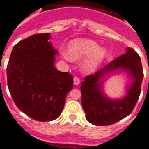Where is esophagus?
<instances>
[{"label":"esophagus","mask_w":149,"mask_h":149,"mask_svg":"<svg viewBox=\"0 0 149 149\" xmlns=\"http://www.w3.org/2000/svg\"><path fill=\"white\" fill-rule=\"evenodd\" d=\"M73 83H74L75 85H78V84H79V83H80L79 78H78V77L73 78Z\"/></svg>","instance_id":"esophagus-1"}]
</instances>
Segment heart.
<instances>
[{
    "instance_id": "obj_1",
    "label": "heart",
    "mask_w": 149,
    "mask_h": 149,
    "mask_svg": "<svg viewBox=\"0 0 149 149\" xmlns=\"http://www.w3.org/2000/svg\"><path fill=\"white\" fill-rule=\"evenodd\" d=\"M69 53L73 58H83L89 54L84 63V67L91 71L101 62L105 56L106 50L102 47H97V44L92 40L76 39L70 44ZM65 57L69 58L68 55H65Z\"/></svg>"
}]
</instances>
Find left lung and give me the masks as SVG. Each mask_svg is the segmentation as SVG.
Returning a JSON list of instances; mask_svg holds the SVG:
<instances>
[{
	"label": "left lung",
	"instance_id": "8db88e82",
	"mask_svg": "<svg viewBox=\"0 0 149 149\" xmlns=\"http://www.w3.org/2000/svg\"><path fill=\"white\" fill-rule=\"evenodd\" d=\"M117 69L126 70L134 80L127 96L121 100H111L103 93L100 79ZM143 70L140 56L128 47L124 54L111 61L94 74L88 75L81 84V104L90 123L104 126L126 117L136 105L141 91Z\"/></svg>",
	"mask_w": 149,
	"mask_h": 149
}]
</instances>
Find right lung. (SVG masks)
<instances>
[{
    "instance_id": "obj_1",
    "label": "right lung",
    "mask_w": 149,
    "mask_h": 149,
    "mask_svg": "<svg viewBox=\"0 0 149 149\" xmlns=\"http://www.w3.org/2000/svg\"><path fill=\"white\" fill-rule=\"evenodd\" d=\"M49 39V33H41L17 43L6 68L8 88L15 104L40 122L60 116L73 87V76L55 68L58 51Z\"/></svg>"
}]
</instances>
